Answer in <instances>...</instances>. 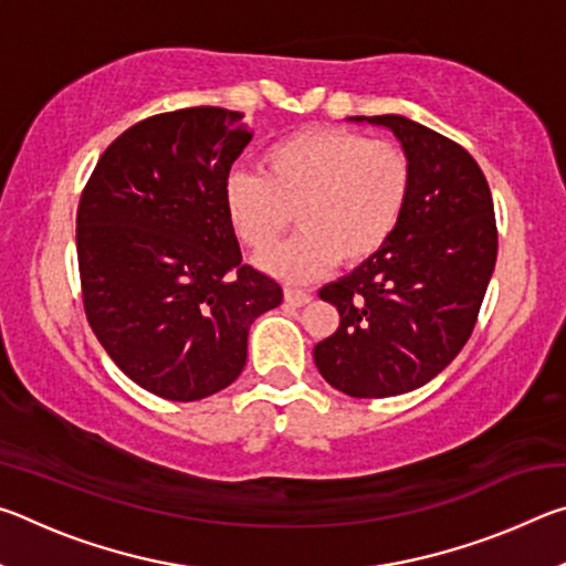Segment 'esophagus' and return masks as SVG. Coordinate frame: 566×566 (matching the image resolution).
Returning a JSON list of instances; mask_svg holds the SVG:
<instances>
[{"instance_id": "34e87169", "label": "esophagus", "mask_w": 566, "mask_h": 566, "mask_svg": "<svg viewBox=\"0 0 566 566\" xmlns=\"http://www.w3.org/2000/svg\"><path fill=\"white\" fill-rule=\"evenodd\" d=\"M284 302L290 306H304L312 302V294L310 292H302V290H292V286H286L284 290Z\"/></svg>"}]
</instances>
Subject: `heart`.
Listing matches in <instances>:
<instances>
[{
	"instance_id": "obj_1",
	"label": "heart",
	"mask_w": 566,
	"mask_h": 566,
	"mask_svg": "<svg viewBox=\"0 0 566 566\" xmlns=\"http://www.w3.org/2000/svg\"><path fill=\"white\" fill-rule=\"evenodd\" d=\"M411 167L387 139L339 127H312L276 139L260 157V175L232 171L224 212L239 242L264 254L290 229L300 234L264 256L266 272L310 282L339 264H359L385 247L405 214Z\"/></svg>"
}]
</instances>
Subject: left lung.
<instances>
[{"mask_svg": "<svg viewBox=\"0 0 566 566\" xmlns=\"http://www.w3.org/2000/svg\"><path fill=\"white\" fill-rule=\"evenodd\" d=\"M349 119L395 132L411 189L385 247L319 290L339 327L314 347V364L344 395L397 397L434 379L474 329L496 262L492 191L472 155L424 124Z\"/></svg>", "mask_w": 566, "mask_h": 566, "instance_id": "obj_1", "label": "left lung"}]
</instances>
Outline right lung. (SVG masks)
<instances>
[{"label": "right lung", "instance_id": "right-lung-1", "mask_svg": "<svg viewBox=\"0 0 566 566\" xmlns=\"http://www.w3.org/2000/svg\"><path fill=\"white\" fill-rule=\"evenodd\" d=\"M242 112L155 114L104 149L76 209V260L92 332L142 389L217 395L242 375L247 337L282 302L242 264L224 181L252 139Z\"/></svg>", "mask_w": 566, "mask_h": 566}]
</instances>
